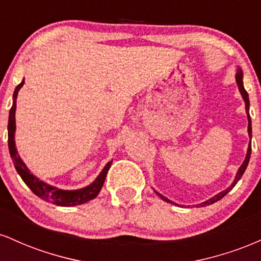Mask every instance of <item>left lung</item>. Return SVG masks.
<instances>
[{
    "label": "left lung",
    "mask_w": 261,
    "mask_h": 261,
    "mask_svg": "<svg viewBox=\"0 0 261 261\" xmlns=\"http://www.w3.org/2000/svg\"><path fill=\"white\" fill-rule=\"evenodd\" d=\"M236 81H237V85H238L239 91H241L242 95H243V99H244V101H245V110H247V115H248V134H249V136H251V121H250V115H249V98H248V93H247V91H245L244 87H243V72H242V71L239 70V68H238V71H237ZM250 153H251V145L249 143V147H248V152H247V157H245V160H244V162H243V164H242V166H241V168H239L238 172H237L236 179H234V181L232 182V185H230L229 188H227L226 190H223L222 193L217 194L216 196L211 197V199L207 200V201L200 203V205H201V206L211 205V203L216 202V201H218V200L222 199V197H223L224 195H227V194H228L229 191L232 190L233 188H234V185L237 184V182H238L239 179L242 178V175H243V173L245 172V169H247V166H248V163H249V160H250ZM157 194H158V193H157ZM158 195H160V196L162 197V199L164 200V201L170 202V203H174L173 201H170L169 199H167L166 196L161 195V194H158Z\"/></svg>",
    "instance_id": "8db88e82"
}]
</instances>
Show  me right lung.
Instances as JSON below:
<instances>
[{
  "label": "right lung",
  "instance_id": "add662e5",
  "mask_svg": "<svg viewBox=\"0 0 261 261\" xmlns=\"http://www.w3.org/2000/svg\"><path fill=\"white\" fill-rule=\"evenodd\" d=\"M24 85V81L19 83L17 86V88L14 89L13 93V104L10 110V119H8V148H10V154L13 161L14 167L18 174L20 175V178L23 179V181L28 185V188L31 189L35 195L40 197V199L45 200V201H49L54 203V205L58 206H76L81 205V203H85L89 200L94 199L98 195V193L100 191L101 187H103L104 181H106V176L108 170L110 168V164L112 162L107 164L104 167V169L101 170V173L98 175V178L92 182L88 187L80 189V190H61V189L54 188L51 185L45 184L44 181L39 180L38 178H35L34 175L31 174L28 168L25 167V164L23 163V161L20 160V157L18 155V152L16 149V143H14V130H16V119H14V113H16V99L18 91L20 89V87Z\"/></svg>",
  "mask_w": 261,
  "mask_h": 261
}]
</instances>
